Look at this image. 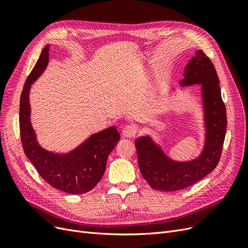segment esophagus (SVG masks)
Masks as SVG:
<instances>
[{
	"label": "esophagus",
	"instance_id": "1",
	"mask_svg": "<svg viewBox=\"0 0 248 248\" xmlns=\"http://www.w3.org/2000/svg\"><path fill=\"white\" fill-rule=\"evenodd\" d=\"M138 126L137 125H126L122 130V137L126 139L134 138L137 136Z\"/></svg>",
	"mask_w": 248,
	"mask_h": 248
}]
</instances>
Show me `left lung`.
I'll use <instances>...</instances> for the list:
<instances>
[{
    "label": "left lung",
    "mask_w": 248,
    "mask_h": 248,
    "mask_svg": "<svg viewBox=\"0 0 248 248\" xmlns=\"http://www.w3.org/2000/svg\"><path fill=\"white\" fill-rule=\"evenodd\" d=\"M181 87L201 85L205 122V144L201 154L188 161L171 159L150 136L136 140L141 176L155 190L177 191L197 183L218 163L227 131V110L221 98L215 67L197 50L186 64Z\"/></svg>",
    "instance_id": "1"
}]
</instances>
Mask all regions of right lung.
Instances as JSON below:
<instances>
[{
  "mask_svg": "<svg viewBox=\"0 0 248 248\" xmlns=\"http://www.w3.org/2000/svg\"><path fill=\"white\" fill-rule=\"evenodd\" d=\"M49 58V44L44 47L28 77L20 95L19 129L24 151L38 174L50 186L71 194L93 189L106 170L109 153L120 140L116 126L92 134L68 153H56L42 148L31 123L29 93L33 82L46 70Z\"/></svg>",
  "mask_w": 248,
  "mask_h": 248,
  "instance_id": "obj_1",
  "label": "right lung"
}]
</instances>
